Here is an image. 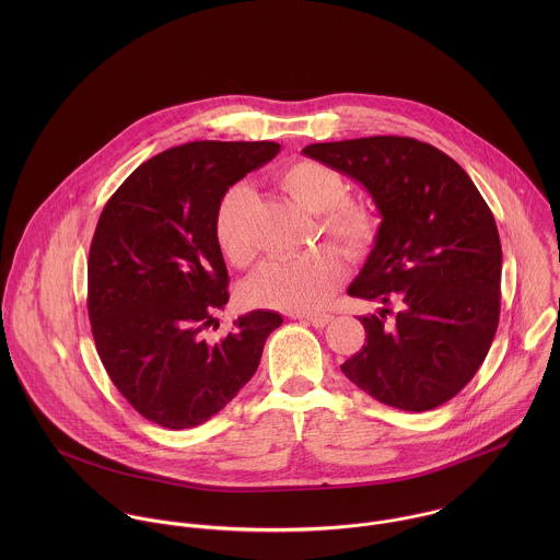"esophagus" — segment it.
<instances>
[{"instance_id":"obj_1","label":"esophagus","mask_w":560,"mask_h":560,"mask_svg":"<svg viewBox=\"0 0 560 560\" xmlns=\"http://www.w3.org/2000/svg\"><path fill=\"white\" fill-rule=\"evenodd\" d=\"M300 317L308 320V323L315 325V327H325L329 320L334 319L331 315H325V313H323V315H300Z\"/></svg>"}]
</instances>
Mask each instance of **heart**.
I'll use <instances>...</instances> for the list:
<instances>
[{
	"instance_id": "b5f03b06",
	"label": "heart",
	"mask_w": 560,
	"mask_h": 560,
	"mask_svg": "<svg viewBox=\"0 0 560 560\" xmlns=\"http://www.w3.org/2000/svg\"><path fill=\"white\" fill-rule=\"evenodd\" d=\"M278 185L302 207L319 213L320 233L349 256L366 254L380 235V218L373 207L345 198V176L315 160L287 163L278 172ZM252 194L247 187H231L213 218V235L224 258L235 267L254 260V247L247 237V213ZM345 269L336 252L320 247L293 262H269L247 284L245 302L260 308L284 313H311L320 308L342 282Z\"/></svg>"
}]
</instances>
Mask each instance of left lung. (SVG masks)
<instances>
[{
	"label": "left lung",
	"instance_id": "obj_1",
	"mask_svg": "<svg viewBox=\"0 0 560 560\" xmlns=\"http://www.w3.org/2000/svg\"><path fill=\"white\" fill-rule=\"evenodd\" d=\"M304 155L362 183L382 224L349 295L399 304L393 323L360 317L366 342L340 369L366 395L405 411L453 399L479 371L500 319L502 247L466 170L400 136L323 142Z\"/></svg>",
	"mask_w": 560,
	"mask_h": 560
}]
</instances>
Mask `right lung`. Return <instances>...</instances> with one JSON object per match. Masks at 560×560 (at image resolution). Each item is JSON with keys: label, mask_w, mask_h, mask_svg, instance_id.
<instances>
[{"label": "right lung", "mask_w": 560, "mask_h": 560, "mask_svg": "<svg viewBox=\"0 0 560 560\" xmlns=\"http://www.w3.org/2000/svg\"><path fill=\"white\" fill-rule=\"evenodd\" d=\"M278 151L276 142L174 147L136 167L103 207L88 258L94 345L120 395L160 427L189 429L215 416L282 325L278 313L252 311L222 340L205 338L229 302L215 209Z\"/></svg>", "instance_id": "add662e5"}]
</instances>
